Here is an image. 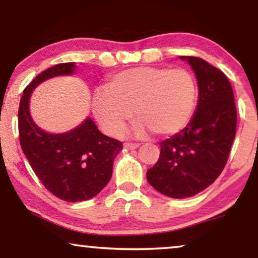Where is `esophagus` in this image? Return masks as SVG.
Returning <instances> with one entry per match:
<instances>
[{
  "instance_id": "1",
  "label": "esophagus",
  "mask_w": 258,
  "mask_h": 258,
  "mask_svg": "<svg viewBox=\"0 0 258 258\" xmlns=\"http://www.w3.org/2000/svg\"><path fill=\"white\" fill-rule=\"evenodd\" d=\"M123 147L125 148V149L128 150H134V149H137V148L140 147L139 143H133V142H125L123 144Z\"/></svg>"
}]
</instances>
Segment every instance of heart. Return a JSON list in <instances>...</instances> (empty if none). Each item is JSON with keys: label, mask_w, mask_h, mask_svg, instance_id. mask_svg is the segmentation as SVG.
<instances>
[{"label": "heart", "mask_w": 258, "mask_h": 258, "mask_svg": "<svg viewBox=\"0 0 258 258\" xmlns=\"http://www.w3.org/2000/svg\"><path fill=\"white\" fill-rule=\"evenodd\" d=\"M197 83L186 69L139 67L117 73L107 87L96 90L93 112L104 132L118 135L134 117L136 134L151 130L174 135L191 119L197 102Z\"/></svg>", "instance_id": "obj_1"}]
</instances>
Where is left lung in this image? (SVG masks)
Segmentation results:
<instances>
[{
	"label": "left lung",
	"mask_w": 258,
	"mask_h": 258,
	"mask_svg": "<svg viewBox=\"0 0 258 258\" xmlns=\"http://www.w3.org/2000/svg\"><path fill=\"white\" fill-rule=\"evenodd\" d=\"M181 58L196 74L199 104L189 124L160 144V158L147 171L148 182L172 199L191 197L214 183L227 164L237 125L234 91L225 74L200 57Z\"/></svg>",
	"instance_id": "8db88e82"
}]
</instances>
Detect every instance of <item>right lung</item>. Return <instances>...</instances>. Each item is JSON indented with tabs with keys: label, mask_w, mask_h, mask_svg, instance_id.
<instances>
[{
	"label": "right lung",
	"mask_w": 258,
	"mask_h": 258,
	"mask_svg": "<svg viewBox=\"0 0 258 258\" xmlns=\"http://www.w3.org/2000/svg\"><path fill=\"white\" fill-rule=\"evenodd\" d=\"M75 63H58L35 77L20 102V143L35 174L45 189L66 202L93 199L110 181L112 164L122 142L102 134L87 118L72 132L48 134L37 128L29 114V97L38 83L58 75H69Z\"/></svg>",
	"instance_id": "add662e5"
}]
</instances>
